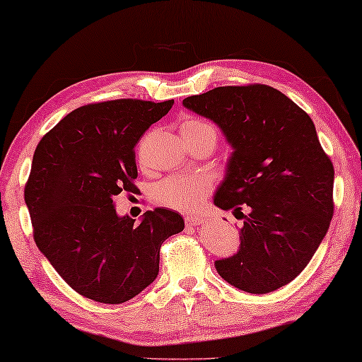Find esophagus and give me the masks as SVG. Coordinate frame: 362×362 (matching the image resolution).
<instances>
[{"mask_svg":"<svg viewBox=\"0 0 362 362\" xmlns=\"http://www.w3.org/2000/svg\"><path fill=\"white\" fill-rule=\"evenodd\" d=\"M185 221L187 226H200V224H202L205 220L202 216H197V215H187Z\"/></svg>","mask_w":362,"mask_h":362,"instance_id":"34e87169","label":"esophagus"}]
</instances>
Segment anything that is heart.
I'll list each match as a JSON object with an SVG mask.
<instances>
[{"instance_id":"heart-1","label":"heart","mask_w":362,"mask_h":362,"mask_svg":"<svg viewBox=\"0 0 362 362\" xmlns=\"http://www.w3.org/2000/svg\"><path fill=\"white\" fill-rule=\"evenodd\" d=\"M180 132L186 142L202 138H210L215 142L218 139L216 127L197 117H186L180 123ZM211 191L213 181L206 175H171L153 187V200L173 210L194 211L202 206Z\"/></svg>"}]
</instances>
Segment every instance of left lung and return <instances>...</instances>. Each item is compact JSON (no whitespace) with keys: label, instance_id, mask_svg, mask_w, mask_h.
Masks as SVG:
<instances>
[{"label":"left lung","instance_id":"1","mask_svg":"<svg viewBox=\"0 0 362 362\" xmlns=\"http://www.w3.org/2000/svg\"><path fill=\"white\" fill-rule=\"evenodd\" d=\"M182 104L215 122L234 147L215 205L242 215L244 228L239 252L215 263L218 274L248 293L284 287L310 263L334 215V165L315 123L259 83L213 88Z\"/></svg>","mask_w":362,"mask_h":362}]
</instances>
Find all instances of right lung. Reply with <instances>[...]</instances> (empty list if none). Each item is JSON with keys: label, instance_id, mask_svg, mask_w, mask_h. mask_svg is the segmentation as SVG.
Segmentation results:
<instances>
[{"label": "right lung", "instance_id": "add662e5", "mask_svg": "<svg viewBox=\"0 0 362 362\" xmlns=\"http://www.w3.org/2000/svg\"><path fill=\"white\" fill-rule=\"evenodd\" d=\"M175 100L115 99L70 112L33 153L25 204L35 244L57 274L83 297L118 305L158 274L160 247L185 229L176 211H146L141 223L115 211L133 192L134 146Z\"/></svg>", "mask_w": 362, "mask_h": 362}]
</instances>
